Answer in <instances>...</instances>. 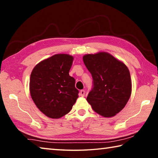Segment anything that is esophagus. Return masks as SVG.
Returning a JSON list of instances; mask_svg holds the SVG:
<instances>
[{
  "instance_id": "34e87169",
  "label": "esophagus",
  "mask_w": 158,
  "mask_h": 158,
  "mask_svg": "<svg viewBox=\"0 0 158 158\" xmlns=\"http://www.w3.org/2000/svg\"><path fill=\"white\" fill-rule=\"evenodd\" d=\"M80 95H81V97H84V95H85V90H81V91H80Z\"/></svg>"
}]
</instances>
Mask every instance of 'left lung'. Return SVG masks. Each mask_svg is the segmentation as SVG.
Returning <instances> with one entry per match:
<instances>
[{"mask_svg": "<svg viewBox=\"0 0 158 158\" xmlns=\"http://www.w3.org/2000/svg\"><path fill=\"white\" fill-rule=\"evenodd\" d=\"M83 60L93 79V88L86 98L88 102L100 116H114L125 107L132 93L127 67L105 52L85 54Z\"/></svg>", "mask_w": 158, "mask_h": 158, "instance_id": "1", "label": "left lung"}]
</instances>
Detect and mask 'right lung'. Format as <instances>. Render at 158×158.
I'll return each mask as SVG.
<instances>
[{
  "mask_svg": "<svg viewBox=\"0 0 158 158\" xmlns=\"http://www.w3.org/2000/svg\"><path fill=\"white\" fill-rule=\"evenodd\" d=\"M74 57L58 53L42 60L32 70L29 83L35 105L50 118H60L71 111L78 98L75 79L69 75Z\"/></svg>",
  "mask_w": 158,
  "mask_h": 158,
  "instance_id": "1",
  "label": "right lung"
}]
</instances>
